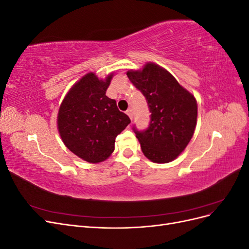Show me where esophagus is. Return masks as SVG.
Segmentation results:
<instances>
[{"label":"esophagus","mask_w":249,"mask_h":249,"mask_svg":"<svg viewBox=\"0 0 249 249\" xmlns=\"http://www.w3.org/2000/svg\"><path fill=\"white\" fill-rule=\"evenodd\" d=\"M126 114H127V116L130 117L131 120L133 119V111H132V109H127L126 110Z\"/></svg>","instance_id":"1"}]
</instances>
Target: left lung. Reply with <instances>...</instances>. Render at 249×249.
Wrapping results in <instances>:
<instances>
[{"label":"left lung","instance_id":"obj_1","mask_svg":"<svg viewBox=\"0 0 249 249\" xmlns=\"http://www.w3.org/2000/svg\"><path fill=\"white\" fill-rule=\"evenodd\" d=\"M126 76L147 101L150 124L136 133L142 153L155 163H168L182 154L190 142L197 122V102L172 74L154 62Z\"/></svg>","mask_w":249,"mask_h":249}]
</instances>
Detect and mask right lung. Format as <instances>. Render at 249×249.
Wrapping results in <instances>:
<instances>
[{
    "label": "right lung",
    "mask_w": 249,
    "mask_h": 249,
    "mask_svg": "<svg viewBox=\"0 0 249 249\" xmlns=\"http://www.w3.org/2000/svg\"><path fill=\"white\" fill-rule=\"evenodd\" d=\"M114 76L99 79L88 72L70 88L60 105L57 127L65 146L82 160L103 162L111 156L115 138L131 120L120 112L106 90Z\"/></svg>",
    "instance_id": "1"
}]
</instances>
